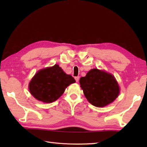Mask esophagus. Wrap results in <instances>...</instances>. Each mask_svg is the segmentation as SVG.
I'll use <instances>...</instances> for the list:
<instances>
[{"instance_id": "34e87169", "label": "esophagus", "mask_w": 147, "mask_h": 147, "mask_svg": "<svg viewBox=\"0 0 147 147\" xmlns=\"http://www.w3.org/2000/svg\"><path fill=\"white\" fill-rule=\"evenodd\" d=\"M74 79H75L76 82H79L80 78H79V76H75V77H74Z\"/></svg>"}]
</instances>
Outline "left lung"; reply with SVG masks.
Segmentation results:
<instances>
[{
  "label": "left lung",
  "instance_id": "1",
  "mask_svg": "<svg viewBox=\"0 0 147 147\" xmlns=\"http://www.w3.org/2000/svg\"><path fill=\"white\" fill-rule=\"evenodd\" d=\"M80 86L88 101L97 107H103L115 100L119 94V86L112 74L92 69L80 80Z\"/></svg>",
  "mask_w": 147,
  "mask_h": 147
}]
</instances>
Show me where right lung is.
Segmentation results:
<instances>
[{
  "mask_svg": "<svg viewBox=\"0 0 147 147\" xmlns=\"http://www.w3.org/2000/svg\"><path fill=\"white\" fill-rule=\"evenodd\" d=\"M75 82L73 77L55 64L37 72L29 83V90L38 100L52 103L63 94L69 85Z\"/></svg>",
  "mask_w": 147,
  "mask_h": 147,
  "instance_id": "obj_1",
  "label": "right lung"
}]
</instances>
